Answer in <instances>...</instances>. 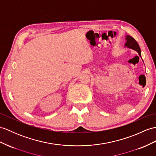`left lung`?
Masks as SVG:
<instances>
[{
	"mask_svg": "<svg viewBox=\"0 0 156 156\" xmlns=\"http://www.w3.org/2000/svg\"><path fill=\"white\" fill-rule=\"evenodd\" d=\"M126 42L125 43L124 46L127 47V48H131L136 50V52H137L138 53L139 56L141 57V50L139 46V44H137V42L136 41V40L133 38V37H130L129 35H126ZM142 58V57H141Z\"/></svg>",
	"mask_w": 156,
	"mask_h": 156,
	"instance_id": "obj_1",
	"label": "left lung"
}]
</instances>
